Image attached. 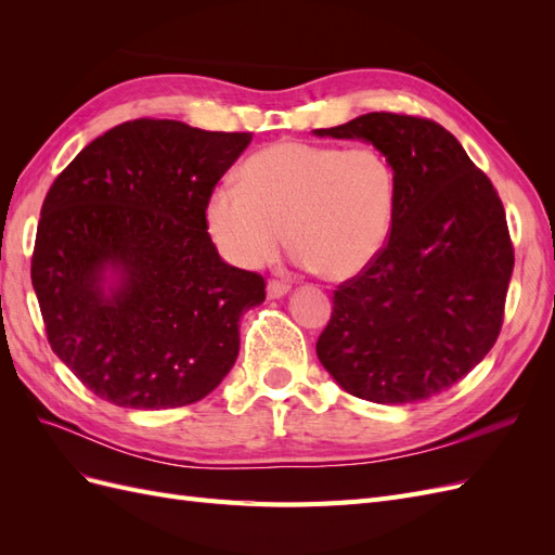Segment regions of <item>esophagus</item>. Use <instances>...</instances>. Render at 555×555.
I'll return each instance as SVG.
<instances>
[{"label": "esophagus", "instance_id": "obj_1", "mask_svg": "<svg viewBox=\"0 0 555 555\" xmlns=\"http://www.w3.org/2000/svg\"><path fill=\"white\" fill-rule=\"evenodd\" d=\"M289 289H292L289 284L282 282V280H271V282H268V287H266L268 298H282V296L289 294Z\"/></svg>", "mask_w": 555, "mask_h": 555}]
</instances>
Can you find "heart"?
Masks as SVG:
<instances>
[{"label": "heart", "mask_w": 555, "mask_h": 555, "mask_svg": "<svg viewBox=\"0 0 555 555\" xmlns=\"http://www.w3.org/2000/svg\"><path fill=\"white\" fill-rule=\"evenodd\" d=\"M241 182L217 184L206 206L212 241L236 266L268 263L289 238L298 263L349 280L389 243L398 178L373 145L280 141L243 164Z\"/></svg>", "instance_id": "1"}]
</instances>
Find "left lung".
Instances as JSON below:
<instances>
[{"mask_svg": "<svg viewBox=\"0 0 555 555\" xmlns=\"http://www.w3.org/2000/svg\"><path fill=\"white\" fill-rule=\"evenodd\" d=\"M314 133L373 143L398 178L389 243L335 289L317 357L347 393L379 405L438 396L498 340L514 271L502 201L426 117L365 113Z\"/></svg>", "mask_w": 555, "mask_h": 555, "instance_id": "1", "label": "left lung"}]
</instances>
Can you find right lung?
<instances>
[{
    "label": "right lung",
    "mask_w": 555,
    "mask_h": 555,
    "mask_svg": "<svg viewBox=\"0 0 555 555\" xmlns=\"http://www.w3.org/2000/svg\"><path fill=\"white\" fill-rule=\"evenodd\" d=\"M249 141L143 117L82 147L48 190L31 287L50 347L94 396L182 408L236 363L266 282L217 255L206 206Z\"/></svg>",
    "instance_id": "right-lung-1"
}]
</instances>
